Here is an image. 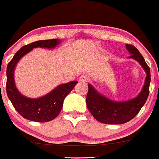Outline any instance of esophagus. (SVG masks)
<instances>
[{
    "label": "esophagus",
    "instance_id": "34e87169",
    "mask_svg": "<svg viewBox=\"0 0 159 159\" xmlns=\"http://www.w3.org/2000/svg\"><path fill=\"white\" fill-rule=\"evenodd\" d=\"M80 81L82 82V83H88V82L89 81V78L88 77V76L83 75V76H81L80 77Z\"/></svg>",
    "mask_w": 159,
    "mask_h": 159
}]
</instances>
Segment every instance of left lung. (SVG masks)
Listing matches in <instances>:
<instances>
[{"mask_svg":"<svg viewBox=\"0 0 159 159\" xmlns=\"http://www.w3.org/2000/svg\"><path fill=\"white\" fill-rule=\"evenodd\" d=\"M126 48L131 56L129 57L136 60L145 70L147 76L142 92L136 98L126 102H117L111 101L101 96L96 89L88 85L86 105L93 117L99 122L105 124H123L133 119L139 112L148 99L149 94V84L151 81L150 68L145 59L136 47L132 44H126Z\"/></svg>","mask_w":159,"mask_h":159,"instance_id":"1","label":"left lung"}]
</instances>
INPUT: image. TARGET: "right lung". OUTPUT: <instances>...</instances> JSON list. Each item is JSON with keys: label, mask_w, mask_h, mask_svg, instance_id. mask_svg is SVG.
<instances>
[{"label": "right lung", "mask_w": 159, "mask_h": 159, "mask_svg": "<svg viewBox=\"0 0 159 159\" xmlns=\"http://www.w3.org/2000/svg\"><path fill=\"white\" fill-rule=\"evenodd\" d=\"M59 43L57 39L37 40L24 46L15 53L7 66L6 91L14 109L24 119L38 122H46L54 119L61 111L63 100L74 88L77 81H72L60 85L51 93L38 99L24 97L16 88L14 80V70L20 59L33 48H52Z\"/></svg>", "instance_id": "1"}]
</instances>
